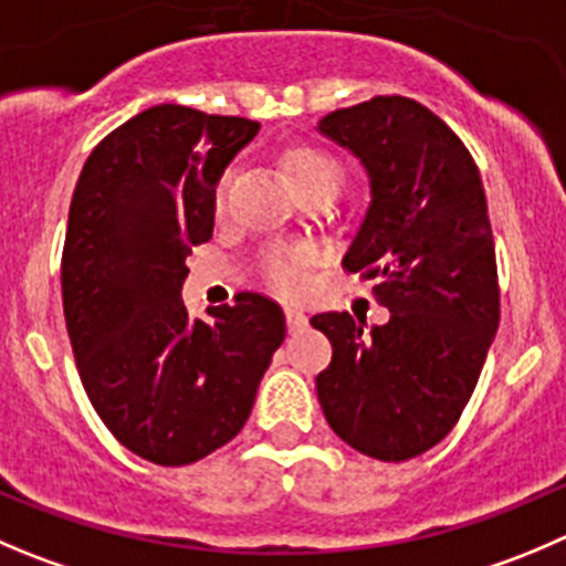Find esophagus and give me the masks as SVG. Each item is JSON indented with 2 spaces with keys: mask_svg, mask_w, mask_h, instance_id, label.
I'll list each match as a JSON object with an SVG mask.
<instances>
[{
  "mask_svg": "<svg viewBox=\"0 0 566 566\" xmlns=\"http://www.w3.org/2000/svg\"><path fill=\"white\" fill-rule=\"evenodd\" d=\"M286 322H289V331H303V327L308 325V316H305L303 308L286 305Z\"/></svg>",
  "mask_w": 566,
  "mask_h": 566,
  "instance_id": "1",
  "label": "esophagus"
}]
</instances>
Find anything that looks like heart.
Returning a JSON list of instances; mask_svg holds the SVG:
<instances>
[{
    "instance_id": "obj_1",
    "label": "heart",
    "mask_w": 566,
    "mask_h": 566,
    "mask_svg": "<svg viewBox=\"0 0 566 566\" xmlns=\"http://www.w3.org/2000/svg\"><path fill=\"white\" fill-rule=\"evenodd\" d=\"M283 169L294 188H305L325 177H342V166L331 155L316 147H305V144L283 155ZM314 261L316 252L308 247H272L263 255V277L274 292L294 297L308 286V269Z\"/></svg>"
}]
</instances>
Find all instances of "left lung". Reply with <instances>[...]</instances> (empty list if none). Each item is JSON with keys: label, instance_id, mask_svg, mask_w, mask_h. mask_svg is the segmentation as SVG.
<instances>
[{"label": "left lung", "instance_id": "left-lung-1", "mask_svg": "<svg viewBox=\"0 0 566 566\" xmlns=\"http://www.w3.org/2000/svg\"><path fill=\"white\" fill-rule=\"evenodd\" d=\"M316 130L367 171L369 206L344 266L375 280L391 314L369 333L347 311L311 319L333 344L316 395L349 448L408 461L459 422L497 333L486 193L461 138L408 96L338 107Z\"/></svg>", "mask_w": 566, "mask_h": 566}]
</instances>
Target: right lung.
<instances>
[{
	"mask_svg": "<svg viewBox=\"0 0 566 566\" xmlns=\"http://www.w3.org/2000/svg\"><path fill=\"white\" fill-rule=\"evenodd\" d=\"M261 125L155 105L85 160L69 208L61 286L91 406L127 450L182 467L228 444L286 338L263 294L191 319L180 292L191 247L213 235L217 186Z\"/></svg>",
	"mask_w": 566,
	"mask_h": 566,
	"instance_id": "right-lung-1",
	"label": "right lung"
}]
</instances>
